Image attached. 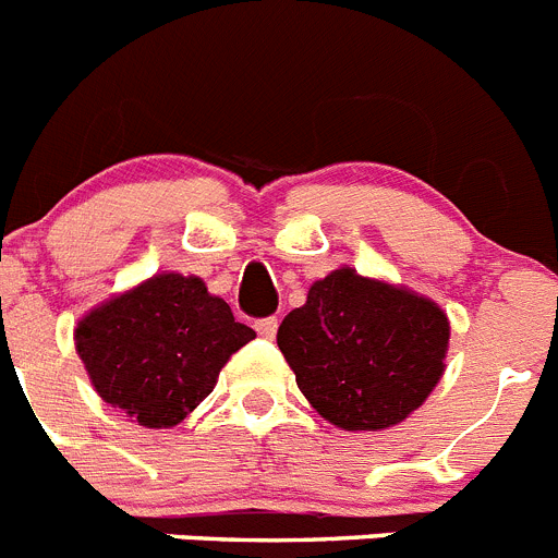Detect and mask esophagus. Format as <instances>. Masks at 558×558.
<instances>
[{"instance_id": "obj_1", "label": "esophagus", "mask_w": 558, "mask_h": 558, "mask_svg": "<svg viewBox=\"0 0 558 558\" xmlns=\"http://www.w3.org/2000/svg\"><path fill=\"white\" fill-rule=\"evenodd\" d=\"M254 327H256V332L263 335L265 340H270V338H276V329H279V322H276L274 315H268V318H259V322H256Z\"/></svg>"}]
</instances>
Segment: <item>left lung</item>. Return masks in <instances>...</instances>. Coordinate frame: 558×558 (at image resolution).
<instances>
[{
  "instance_id": "left-lung-1",
  "label": "left lung",
  "mask_w": 558,
  "mask_h": 558,
  "mask_svg": "<svg viewBox=\"0 0 558 558\" xmlns=\"http://www.w3.org/2000/svg\"><path fill=\"white\" fill-rule=\"evenodd\" d=\"M276 343L327 422L386 430L405 422L445 374L450 322L425 295L338 268L284 315Z\"/></svg>"
}]
</instances>
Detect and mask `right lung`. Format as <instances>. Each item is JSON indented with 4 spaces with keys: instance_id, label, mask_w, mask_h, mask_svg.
<instances>
[{
    "instance_id": "obj_1",
    "label": "right lung",
    "mask_w": 558,
    "mask_h": 558,
    "mask_svg": "<svg viewBox=\"0 0 558 558\" xmlns=\"http://www.w3.org/2000/svg\"><path fill=\"white\" fill-rule=\"evenodd\" d=\"M256 332L204 279L156 274L83 315L75 349L95 391L142 427H172L204 402Z\"/></svg>"
}]
</instances>
